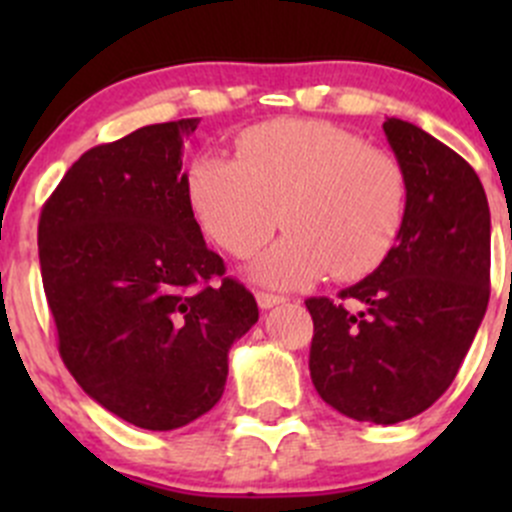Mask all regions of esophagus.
<instances>
[{
	"label": "esophagus",
	"mask_w": 512,
	"mask_h": 512,
	"mask_svg": "<svg viewBox=\"0 0 512 512\" xmlns=\"http://www.w3.org/2000/svg\"><path fill=\"white\" fill-rule=\"evenodd\" d=\"M257 304H260V309H272L277 307V304L285 302V297L282 294H272V292H257Z\"/></svg>",
	"instance_id": "1"
}]
</instances>
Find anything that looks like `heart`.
<instances>
[{
    "instance_id": "heart-1",
    "label": "heart",
    "mask_w": 512,
    "mask_h": 512,
    "mask_svg": "<svg viewBox=\"0 0 512 512\" xmlns=\"http://www.w3.org/2000/svg\"><path fill=\"white\" fill-rule=\"evenodd\" d=\"M188 193L200 225L227 255L252 257L282 225L287 235L262 257L257 277L292 287L332 275H371L396 245L409 203L404 165L384 148L324 121L247 128L237 160L200 156Z\"/></svg>"
}]
</instances>
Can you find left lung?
I'll return each instance as SVG.
<instances>
[{"label": "left lung", "mask_w": 512, "mask_h": 512, "mask_svg": "<svg viewBox=\"0 0 512 512\" xmlns=\"http://www.w3.org/2000/svg\"><path fill=\"white\" fill-rule=\"evenodd\" d=\"M384 133L409 183L399 242L339 302L304 304L317 394L354 421L389 426L436 404L471 349L490 297V210L456 151L401 118H386Z\"/></svg>", "instance_id": "obj_1"}]
</instances>
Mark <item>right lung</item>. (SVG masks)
<instances>
[{
  "instance_id": "1",
  "label": "right lung",
  "mask_w": 512,
  "mask_h": 512,
  "mask_svg": "<svg viewBox=\"0 0 512 512\" xmlns=\"http://www.w3.org/2000/svg\"><path fill=\"white\" fill-rule=\"evenodd\" d=\"M198 118L143 126L76 160L39 218L59 354L103 409L173 431L220 401L232 342L257 322L193 215L183 138Z\"/></svg>"
}]
</instances>
